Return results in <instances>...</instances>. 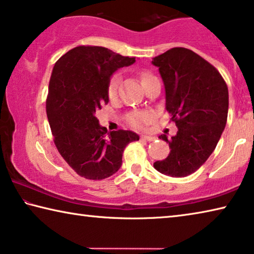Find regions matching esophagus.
Returning <instances> with one entry per match:
<instances>
[{
	"instance_id": "obj_1",
	"label": "esophagus",
	"mask_w": 254,
	"mask_h": 254,
	"mask_svg": "<svg viewBox=\"0 0 254 254\" xmlns=\"http://www.w3.org/2000/svg\"><path fill=\"white\" fill-rule=\"evenodd\" d=\"M141 140H144V141H153V140H156V137L154 136H151V135H144V134H142L141 135V137H140Z\"/></svg>"
}]
</instances>
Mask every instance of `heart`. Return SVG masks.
I'll use <instances>...</instances> for the list:
<instances>
[{"label": "heart", "mask_w": 254, "mask_h": 254, "mask_svg": "<svg viewBox=\"0 0 254 254\" xmlns=\"http://www.w3.org/2000/svg\"><path fill=\"white\" fill-rule=\"evenodd\" d=\"M152 75L148 71H142L140 74L141 83H145L148 79L152 78ZM120 83V75L114 74L111 77L109 81V86H107V94H109L110 98H115L118 95V87ZM152 113L149 111H139L134 112V113L130 114L127 117V121L130 122L132 127L135 128H143L148 126V124L152 121Z\"/></svg>", "instance_id": "b5f03b06"}]
</instances>
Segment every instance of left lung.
Masks as SVG:
<instances>
[{
  "label": "left lung",
  "instance_id": "left-lung-1",
  "mask_svg": "<svg viewBox=\"0 0 254 254\" xmlns=\"http://www.w3.org/2000/svg\"><path fill=\"white\" fill-rule=\"evenodd\" d=\"M166 89V110L177 134L160 139L170 153L153 167L170 177H186L200 168L216 148L229 111L225 80L213 65L187 48H171L154 57Z\"/></svg>",
  "mask_w": 254,
  "mask_h": 254
}]
</instances>
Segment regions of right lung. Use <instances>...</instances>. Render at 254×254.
Wrapping results in <instances>:
<instances>
[{
    "instance_id": "obj_1",
    "label": "right lung",
    "mask_w": 254,
    "mask_h": 254,
    "mask_svg": "<svg viewBox=\"0 0 254 254\" xmlns=\"http://www.w3.org/2000/svg\"><path fill=\"white\" fill-rule=\"evenodd\" d=\"M124 57L104 47L79 46L60 57L51 72L47 117L59 153L77 174L101 180L117 173L127 145L139 140L132 131L107 132L95 112L109 103L112 74L130 66Z\"/></svg>"
}]
</instances>
